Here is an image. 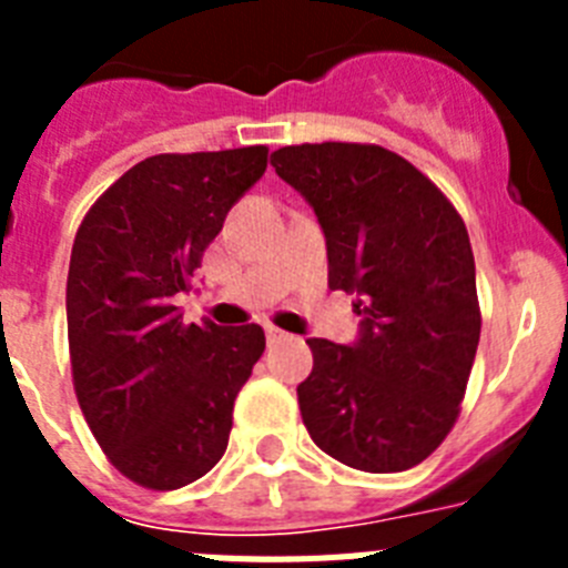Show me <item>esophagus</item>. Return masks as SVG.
I'll use <instances>...</instances> for the list:
<instances>
[{
  "label": "esophagus",
  "mask_w": 568,
  "mask_h": 568,
  "mask_svg": "<svg viewBox=\"0 0 568 568\" xmlns=\"http://www.w3.org/2000/svg\"><path fill=\"white\" fill-rule=\"evenodd\" d=\"M284 338H287V335L281 333V329L267 327V341H270V344H278V341H284Z\"/></svg>",
  "instance_id": "obj_1"
}]
</instances>
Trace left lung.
<instances>
[{
	"label": "left lung",
	"mask_w": 568,
	"mask_h": 568,
	"mask_svg": "<svg viewBox=\"0 0 568 568\" xmlns=\"http://www.w3.org/2000/svg\"><path fill=\"white\" fill-rule=\"evenodd\" d=\"M270 164L315 210L329 290L355 295L358 338H310L301 418L361 471L418 466L449 435L478 353L475 258L458 210L378 144H295Z\"/></svg>",
	"instance_id": "1"
}]
</instances>
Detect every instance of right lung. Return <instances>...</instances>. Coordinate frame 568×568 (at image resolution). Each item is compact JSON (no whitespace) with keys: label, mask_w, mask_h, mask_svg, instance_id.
Instances as JSON below:
<instances>
[{"label":"right lung","mask_w":568,"mask_h":568,"mask_svg":"<svg viewBox=\"0 0 568 568\" xmlns=\"http://www.w3.org/2000/svg\"><path fill=\"white\" fill-rule=\"evenodd\" d=\"M267 170V148L150 155L104 190L68 270L73 386L115 469L182 489L227 449L233 404L264 353L258 324H184L175 298L230 207Z\"/></svg>","instance_id":"add662e5"}]
</instances>
